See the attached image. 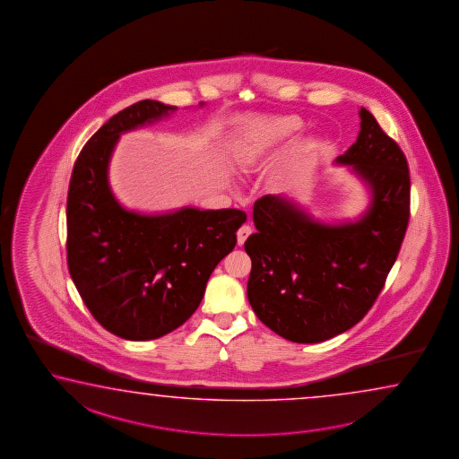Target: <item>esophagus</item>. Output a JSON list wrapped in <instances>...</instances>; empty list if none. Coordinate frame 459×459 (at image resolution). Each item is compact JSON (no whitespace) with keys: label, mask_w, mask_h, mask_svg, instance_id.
<instances>
[{"label":"esophagus","mask_w":459,"mask_h":459,"mask_svg":"<svg viewBox=\"0 0 459 459\" xmlns=\"http://www.w3.org/2000/svg\"><path fill=\"white\" fill-rule=\"evenodd\" d=\"M253 229L250 227V225H242L240 229H238V232H237V242H238V245H244L245 240L248 238V235L252 234Z\"/></svg>","instance_id":"esophagus-1"}]
</instances>
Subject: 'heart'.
<instances>
[{
    "label": "heart",
    "instance_id": "b5f03b06",
    "mask_svg": "<svg viewBox=\"0 0 459 459\" xmlns=\"http://www.w3.org/2000/svg\"><path fill=\"white\" fill-rule=\"evenodd\" d=\"M304 122L294 116L253 117L242 124L237 141V161L244 171L260 169L284 143L294 141Z\"/></svg>",
    "mask_w": 459,
    "mask_h": 459
}]
</instances>
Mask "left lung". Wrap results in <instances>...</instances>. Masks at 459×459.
I'll return each instance as SVG.
<instances>
[{"label":"left lung","mask_w":459,"mask_h":459,"mask_svg":"<svg viewBox=\"0 0 459 459\" xmlns=\"http://www.w3.org/2000/svg\"><path fill=\"white\" fill-rule=\"evenodd\" d=\"M355 143L337 157L365 181L371 201L355 222L324 224L288 197L253 206L256 232L247 296L256 317L286 340L318 343L356 325L373 307L411 217V177L401 147L359 109Z\"/></svg>","instance_id":"obj_1"}]
</instances>
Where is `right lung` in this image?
I'll use <instances>...</instances> for the list:
<instances>
[{
  "instance_id": "1",
  "label": "right lung",
  "mask_w": 459,
  "mask_h": 459,
  "mask_svg": "<svg viewBox=\"0 0 459 459\" xmlns=\"http://www.w3.org/2000/svg\"><path fill=\"white\" fill-rule=\"evenodd\" d=\"M175 106L143 100L122 109L84 143L66 197V263L88 310L108 332L134 342L163 337L201 304L217 263L247 221L238 209L127 211L108 169L124 132L160 121Z\"/></svg>"
}]
</instances>
